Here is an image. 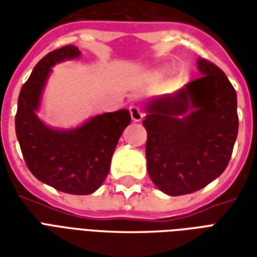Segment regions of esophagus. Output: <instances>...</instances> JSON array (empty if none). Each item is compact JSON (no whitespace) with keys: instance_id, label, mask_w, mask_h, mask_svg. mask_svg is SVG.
<instances>
[{"instance_id":"1","label":"esophagus","mask_w":257,"mask_h":257,"mask_svg":"<svg viewBox=\"0 0 257 257\" xmlns=\"http://www.w3.org/2000/svg\"><path fill=\"white\" fill-rule=\"evenodd\" d=\"M129 112H131V118L134 119L135 122H139L142 121V118H143V112L140 110L138 106H131L129 107Z\"/></svg>"}]
</instances>
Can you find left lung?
Returning <instances> with one entry per match:
<instances>
[{
	"mask_svg": "<svg viewBox=\"0 0 257 257\" xmlns=\"http://www.w3.org/2000/svg\"><path fill=\"white\" fill-rule=\"evenodd\" d=\"M201 77L145 107L146 158L153 183L168 195L198 191L228 165L238 134L237 93L226 74L198 59Z\"/></svg>",
	"mask_w": 257,
	"mask_h": 257,
	"instance_id": "8db88e82",
	"label": "left lung"
}]
</instances>
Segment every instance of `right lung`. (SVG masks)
I'll list each match as a JSON object with an SVG mask.
<instances>
[{
    "mask_svg": "<svg viewBox=\"0 0 257 257\" xmlns=\"http://www.w3.org/2000/svg\"><path fill=\"white\" fill-rule=\"evenodd\" d=\"M79 55L78 48L66 45L37 63L20 89L15 128L26 165L38 180L63 193L86 195L104 182L131 114L125 108L104 112L68 131L49 128L38 118L37 111L52 67Z\"/></svg>",
    "mask_w": 257,
    "mask_h": 257,
    "instance_id": "add662e5",
    "label": "right lung"
}]
</instances>
